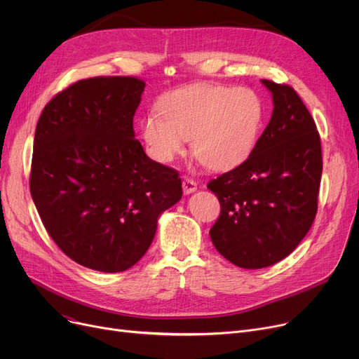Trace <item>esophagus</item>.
I'll use <instances>...</instances> for the list:
<instances>
[{
    "instance_id": "obj_1",
    "label": "esophagus",
    "mask_w": 359,
    "mask_h": 359,
    "mask_svg": "<svg viewBox=\"0 0 359 359\" xmlns=\"http://www.w3.org/2000/svg\"><path fill=\"white\" fill-rule=\"evenodd\" d=\"M182 187H183V194H184V195H191V194L196 192L198 184H196V182H195L194 179L186 177V179L183 180V183H182Z\"/></svg>"
}]
</instances>
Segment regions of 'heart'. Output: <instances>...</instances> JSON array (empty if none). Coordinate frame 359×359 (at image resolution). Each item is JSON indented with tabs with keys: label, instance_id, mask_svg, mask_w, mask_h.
Returning a JSON list of instances; mask_svg holds the SVG:
<instances>
[{
	"label": "heart",
	"instance_id": "heart-1",
	"mask_svg": "<svg viewBox=\"0 0 359 359\" xmlns=\"http://www.w3.org/2000/svg\"><path fill=\"white\" fill-rule=\"evenodd\" d=\"M158 111L140 123L148 154L160 163L192 153L211 170L229 172L253 154L263 123V103L248 87L201 83L167 93Z\"/></svg>",
	"mask_w": 359,
	"mask_h": 359
}]
</instances>
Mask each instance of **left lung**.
<instances>
[{
	"label": "left lung",
	"mask_w": 359,
	"mask_h": 359,
	"mask_svg": "<svg viewBox=\"0 0 359 359\" xmlns=\"http://www.w3.org/2000/svg\"><path fill=\"white\" fill-rule=\"evenodd\" d=\"M273 110L246 163L208 183L221 205L210 236L233 265L262 269L295 250L317 212L322 145L295 90L262 80Z\"/></svg>",
	"instance_id": "8db88e82"
}]
</instances>
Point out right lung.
<instances>
[{"label": "right lung", "instance_id": "right-lung-1", "mask_svg": "<svg viewBox=\"0 0 359 359\" xmlns=\"http://www.w3.org/2000/svg\"><path fill=\"white\" fill-rule=\"evenodd\" d=\"M144 88L135 77L81 80L56 94L37 121L33 202L58 248L93 271L134 266L158 217L182 198L179 173L135 140Z\"/></svg>", "mask_w": 359, "mask_h": 359}]
</instances>
